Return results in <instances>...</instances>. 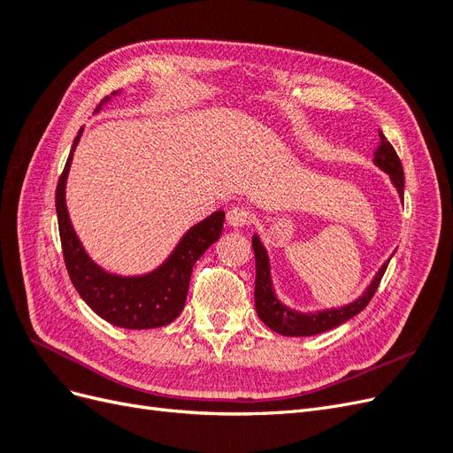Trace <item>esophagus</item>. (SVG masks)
<instances>
[{"label":"esophagus","instance_id":"obj_1","mask_svg":"<svg viewBox=\"0 0 453 453\" xmlns=\"http://www.w3.org/2000/svg\"><path fill=\"white\" fill-rule=\"evenodd\" d=\"M226 221L230 226L242 228V226L251 223V211L248 208H243V205H234V208L228 210Z\"/></svg>","mask_w":453,"mask_h":453}]
</instances>
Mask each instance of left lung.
Wrapping results in <instances>:
<instances>
[{
    "label": "left lung",
    "instance_id": "8db88e82",
    "mask_svg": "<svg viewBox=\"0 0 453 453\" xmlns=\"http://www.w3.org/2000/svg\"><path fill=\"white\" fill-rule=\"evenodd\" d=\"M374 162L378 166L388 172L393 185L399 190V195H404V172H403V162L396 155L393 145L388 142L386 135L380 130V147L374 155ZM253 251H255V266H257V276H255V308L260 321L268 325L273 333L283 334V336H313L325 331H331V328L346 323L351 319L353 315L361 313L370 300H372L374 293L378 291L380 281L386 273L388 263L380 268L376 278L370 283L368 289L361 298L355 300L353 304L344 308H334V310H325L318 313H296L289 308H285L280 300L276 298L272 291V280H270V265H268V255L263 248V243L257 236H253Z\"/></svg>",
    "mask_w": 453,
    "mask_h": 453
}]
</instances>
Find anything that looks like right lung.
Masks as SVG:
<instances>
[{"mask_svg": "<svg viewBox=\"0 0 453 453\" xmlns=\"http://www.w3.org/2000/svg\"><path fill=\"white\" fill-rule=\"evenodd\" d=\"M105 100H109L107 96L98 107ZM81 132L83 130L77 134L57 185L60 242L70 280L90 310L107 323L120 328H155L168 325L183 311L195 263L221 236L225 211H215L190 228L166 263L147 276L120 278L107 273L85 253L65 208V180Z\"/></svg>", "mask_w": 453, "mask_h": 453, "instance_id": "obj_1", "label": "right lung"}]
</instances>
